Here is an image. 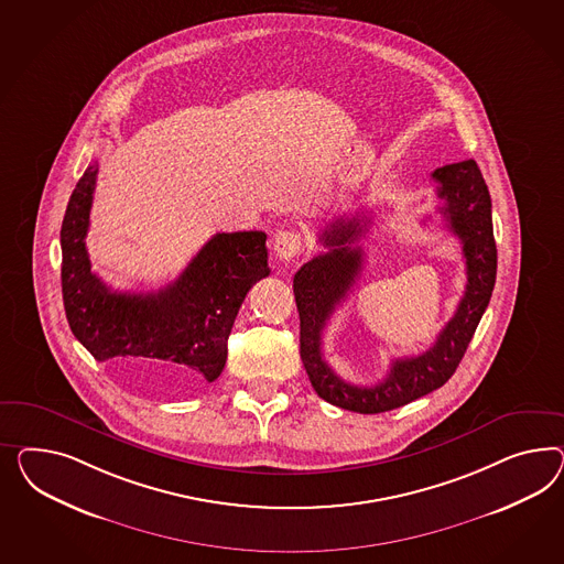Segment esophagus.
I'll return each instance as SVG.
<instances>
[{
    "label": "esophagus",
    "instance_id": "34e87169",
    "mask_svg": "<svg viewBox=\"0 0 564 564\" xmlns=\"http://www.w3.org/2000/svg\"><path fill=\"white\" fill-rule=\"evenodd\" d=\"M274 257L283 262H291L302 252V236L291 229H281L273 236Z\"/></svg>",
    "mask_w": 564,
    "mask_h": 564
}]
</instances>
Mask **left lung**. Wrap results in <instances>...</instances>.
<instances>
[{
	"label": "left lung",
	"mask_w": 564,
	"mask_h": 564,
	"mask_svg": "<svg viewBox=\"0 0 564 564\" xmlns=\"http://www.w3.org/2000/svg\"><path fill=\"white\" fill-rule=\"evenodd\" d=\"M440 207L447 226L462 240L466 259V291L454 318L445 324L435 345L416 357L394 359L386 380L367 388L338 378L322 357V330L336 305L345 302L364 267L361 246L364 217L335 219L322 229L321 242L328 252L318 254L293 276V293L300 312V355L307 378L318 397L345 411L376 414L394 411L416 398L442 388L459 366L487 310L497 279V243L487 183L474 160L437 167Z\"/></svg>",
	"instance_id": "left-lung-1"
}]
</instances>
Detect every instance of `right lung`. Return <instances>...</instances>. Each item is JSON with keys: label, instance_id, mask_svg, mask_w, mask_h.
<instances>
[{"label": "right lung", "instance_id": "right-lung-1", "mask_svg": "<svg viewBox=\"0 0 564 564\" xmlns=\"http://www.w3.org/2000/svg\"><path fill=\"white\" fill-rule=\"evenodd\" d=\"M98 162L86 167L62 226L65 316L96 361H110L141 388L176 397L215 381L248 290L269 276L267 234H215L183 274L155 293L112 291L91 273L86 250Z\"/></svg>", "mask_w": 564, "mask_h": 564}]
</instances>
